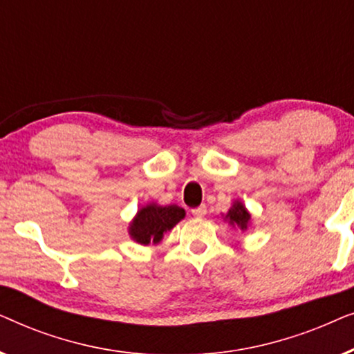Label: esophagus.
<instances>
[{
  "label": "esophagus",
  "instance_id": "34e87169",
  "mask_svg": "<svg viewBox=\"0 0 354 354\" xmlns=\"http://www.w3.org/2000/svg\"><path fill=\"white\" fill-rule=\"evenodd\" d=\"M192 214L195 216V217H203V216L206 214V206L201 205V206L195 207V209H192Z\"/></svg>",
  "mask_w": 354,
  "mask_h": 354
}]
</instances>
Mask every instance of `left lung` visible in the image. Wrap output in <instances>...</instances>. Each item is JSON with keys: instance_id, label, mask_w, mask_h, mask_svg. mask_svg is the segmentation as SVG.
<instances>
[{"instance_id": "left-lung-1", "label": "left lung", "mask_w": 354, "mask_h": 354, "mask_svg": "<svg viewBox=\"0 0 354 354\" xmlns=\"http://www.w3.org/2000/svg\"><path fill=\"white\" fill-rule=\"evenodd\" d=\"M224 219L229 222L232 227H239L240 230H246L248 229L251 214L248 212V209L243 206V203L235 201L234 205H232L230 209L227 211Z\"/></svg>"}]
</instances>
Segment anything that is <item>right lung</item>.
<instances>
[{
  "mask_svg": "<svg viewBox=\"0 0 354 354\" xmlns=\"http://www.w3.org/2000/svg\"><path fill=\"white\" fill-rule=\"evenodd\" d=\"M183 217H185V209H182L180 206H159L149 203L130 222L129 234L137 243H159L164 234L174 229V225H177Z\"/></svg>",
  "mask_w": 354,
  "mask_h": 354,
  "instance_id": "1",
  "label": "right lung"
}]
</instances>
